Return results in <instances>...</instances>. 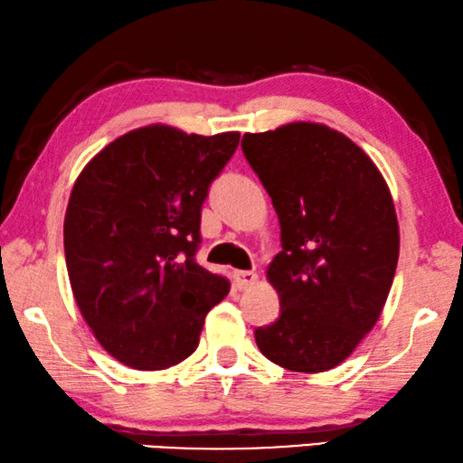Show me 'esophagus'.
<instances>
[{
	"instance_id": "obj_1",
	"label": "esophagus",
	"mask_w": 463,
	"mask_h": 463,
	"mask_svg": "<svg viewBox=\"0 0 463 463\" xmlns=\"http://www.w3.org/2000/svg\"><path fill=\"white\" fill-rule=\"evenodd\" d=\"M232 281H234V288H237L239 291H243L247 288H251V285L258 281V275L251 270H237L232 275Z\"/></svg>"
}]
</instances>
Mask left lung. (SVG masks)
Wrapping results in <instances>:
<instances>
[{
    "label": "left lung",
    "mask_w": 463,
    "mask_h": 463,
    "mask_svg": "<svg viewBox=\"0 0 463 463\" xmlns=\"http://www.w3.org/2000/svg\"><path fill=\"white\" fill-rule=\"evenodd\" d=\"M245 159L281 224L266 277L281 315L256 329L266 359L299 373L346 361L373 329L399 262L390 188L361 146L321 123L245 134Z\"/></svg>",
    "instance_id": "8db88e82"
}]
</instances>
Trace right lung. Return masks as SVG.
I'll list each match as a JSON object with an SVG mask.
<instances>
[{"mask_svg":"<svg viewBox=\"0 0 463 463\" xmlns=\"http://www.w3.org/2000/svg\"><path fill=\"white\" fill-rule=\"evenodd\" d=\"M239 132L132 129L83 167L64 216L71 289L117 361L159 371L199 346L231 283L197 264L201 205L239 146Z\"/></svg>","mask_w":463,"mask_h":463,"instance_id":"obj_1","label":"right lung"}]
</instances>
